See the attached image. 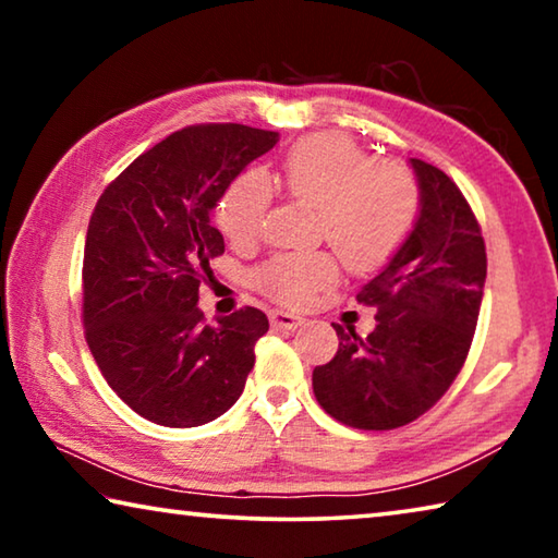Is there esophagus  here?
I'll return each instance as SVG.
<instances>
[{"label":"esophagus","instance_id":"1","mask_svg":"<svg viewBox=\"0 0 558 558\" xmlns=\"http://www.w3.org/2000/svg\"><path fill=\"white\" fill-rule=\"evenodd\" d=\"M302 315L298 313H288V310H270V325L272 327H280V329H292L302 325Z\"/></svg>","mask_w":558,"mask_h":558}]
</instances>
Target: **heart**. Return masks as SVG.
Returning <instances> with one entry per match:
<instances>
[{
	"mask_svg": "<svg viewBox=\"0 0 558 558\" xmlns=\"http://www.w3.org/2000/svg\"><path fill=\"white\" fill-rule=\"evenodd\" d=\"M282 184L298 202L319 211V231L347 266L369 270L389 260L418 216V189L401 165L374 159L342 135H315L298 143L282 162ZM270 204L260 174L241 177L216 211L233 243L258 239ZM325 251L280 253L256 270L253 282L268 298L298 305L335 278Z\"/></svg>",
	"mask_w": 558,
	"mask_h": 558,
	"instance_id": "obj_1",
	"label": "heart"
}]
</instances>
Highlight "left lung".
<instances>
[{
	"instance_id": "8db88e82",
	"label": "left lung",
	"mask_w": 558,
	"mask_h": 558,
	"mask_svg": "<svg viewBox=\"0 0 558 558\" xmlns=\"http://www.w3.org/2000/svg\"><path fill=\"white\" fill-rule=\"evenodd\" d=\"M409 165L418 216L356 295L376 307V327L359 337L332 325L337 354L313 372L319 405L352 428L391 430L426 413L465 364L483 305L487 256L475 214L446 172Z\"/></svg>"
}]
</instances>
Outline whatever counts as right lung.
I'll return each mask as SVG.
<instances>
[{"label": "right lung", "mask_w": 558, "mask_h": 558, "mask_svg": "<svg viewBox=\"0 0 558 558\" xmlns=\"http://www.w3.org/2000/svg\"><path fill=\"white\" fill-rule=\"evenodd\" d=\"M278 137L235 122L172 132L108 184L90 216L86 342L110 389L157 426L219 418L256 364L268 317L243 307L206 325L196 302L209 260L223 253L216 204Z\"/></svg>", "instance_id": "1"}]
</instances>
